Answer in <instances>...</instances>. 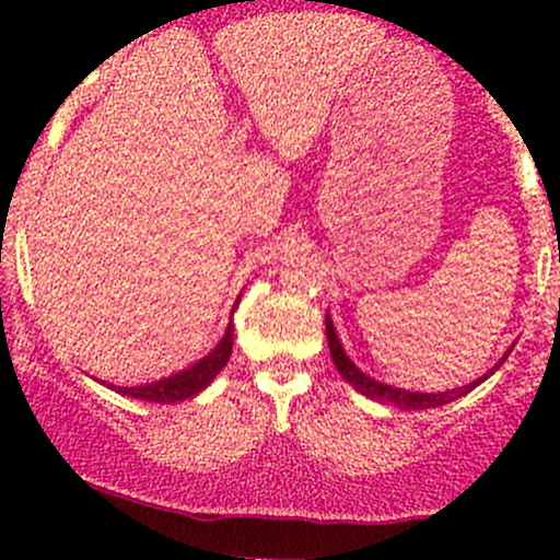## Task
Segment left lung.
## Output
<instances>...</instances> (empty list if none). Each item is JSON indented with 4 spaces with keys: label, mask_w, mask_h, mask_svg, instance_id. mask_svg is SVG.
Segmentation results:
<instances>
[{
    "label": "left lung",
    "mask_w": 560,
    "mask_h": 560,
    "mask_svg": "<svg viewBox=\"0 0 560 560\" xmlns=\"http://www.w3.org/2000/svg\"><path fill=\"white\" fill-rule=\"evenodd\" d=\"M326 337H329L331 361H334V365H337L339 374L345 376V382H350L352 387L361 392V395L371 397V400L397 405V408H402V410H427V408H436V405H445L450 400H455V397H460V395H466V392H471L479 382H485V378H487V376H481L479 382L468 384V387H460V389H453V392H442V395H423V392L397 389V387H389V384L376 382V378L365 376L363 371L358 369V365L345 355L342 342H339V339H337V331H334V324L329 320V316H326ZM503 361H505V358H503ZM503 361H500L498 365H503ZM498 365H494V369H498ZM492 371H490V374H492Z\"/></svg>",
    "instance_id": "obj_1"
}]
</instances>
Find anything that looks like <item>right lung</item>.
Segmentation results:
<instances>
[{
    "mask_svg": "<svg viewBox=\"0 0 560 560\" xmlns=\"http://www.w3.org/2000/svg\"><path fill=\"white\" fill-rule=\"evenodd\" d=\"M234 329H226V337L218 342V347L210 355H205L202 361L191 365V369L182 371V374L168 376V378H160V382L152 384H141V387H118L115 392L128 397H137V400H150V402H176V400H186V397L197 395L208 387L210 382L218 376V371L229 363L231 358V345H234Z\"/></svg>",
    "mask_w": 560,
    "mask_h": 560,
    "instance_id": "right-lung-1",
    "label": "right lung"
}]
</instances>
